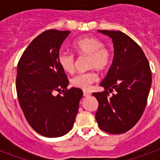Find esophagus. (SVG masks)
<instances>
[{
  "label": "esophagus",
  "instance_id": "34e87169",
  "mask_svg": "<svg viewBox=\"0 0 160 160\" xmlns=\"http://www.w3.org/2000/svg\"><path fill=\"white\" fill-rule=\"evenodd\" d=\"M83 94H84V97H89V96L91 95V93L88 91H84L83 92Z\"/></svg>",
  "mask_w": 160,
  "mask_h": 160
}]
</instances>
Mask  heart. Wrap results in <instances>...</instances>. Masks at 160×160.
Wrapping results in <instances>:
<instances>
[{
  "instance_id": "obj_1",
  "label": "heart",
  "mask_w": 160,
  "mask_h": 160,
  "mask_svg": "<svg viewBox=\"0 0 160 160\" xmlns=\"http://www.w3.org/2000/svg\"><path fill=\"white\" fill-rule=\"evenodd\" d=\"M73 48L78 55L89 56L88 67L98 71H104L112 62V52L105 47L99 38L93 36L79 38L73 43ZM58 63L62 70L67 73H73L76 69V57L67 52H62L58 55ZM98 75L94 71L80 73L72 79L74 87L83 90H89L93 83L97 81Z\"/></svg>"
}]
</instances>
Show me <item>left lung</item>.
<instances>
[{
  "label": "left lung",
  "mask_w": 160,
  "mask_h": 160,
  "mask_svg": "<svg viewBox=\"0 0 160 160\" xmlns=\"http://www.w3.org/2000/svg\"><path fill=\"white\" fill-rule=\"evenodd\" d=\"M112 40L114 58L100 83L104 91L93 93L98 102L96 121L111 134L128 132L140 120L152 82L150 64L141 47L121 31L98 30ZM113 90L115 94L109 96Z\"/></svg>",
  "instance_id": "obj_1"
}]
</instances>
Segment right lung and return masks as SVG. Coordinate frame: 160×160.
<instances>
[{
	"instance_id": "add662e5",
	"label": "right lung",
	"mask_w": 160,
	"mask_h": 160,
	"mask_svg": "<svg viewBox=\"0 0 160 160\" xmlns=\"http://www.w3.org/2000/svg\"><path fill=\"white\" fill-rule=\"evenodd\" d=\"M70 33L44 31L30 42L17 66L20 108L31 127L46 137H59L71 131L83 96L80 89H67L69 80L58 63L60 48ZM57 91L62 94L56 95Z\"/></svg>"
}]
</instances>
